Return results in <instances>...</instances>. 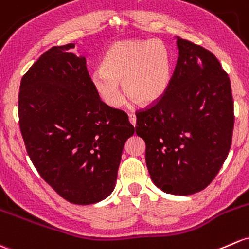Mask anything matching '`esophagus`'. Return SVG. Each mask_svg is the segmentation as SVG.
I'll return each instance as SVG.
<instances>
[{"mask_svg":"<svg viewBox=\"0 0 249 249\" xmlns=\"http://www.w3.org/2000/svg\"><path fill=\"white\" fill-rule=\"evenodd\" d=\"M129 120H130V123H131V124L133 125V126H135L136 125V116L133 113H129Z\"/></svg>","mask_w":249,"mask_h":249,"instance_id":"34e87169","label":"esophagus"}]
</instances>
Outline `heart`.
Masks as SVG:
<instances>
[{"mask_svg": "<svg viewBox=\"0 0 249 249\" xmlns=\"http://www.w3.org/2000/svg\"><path fill=\"white\" fill-rule=\"evenodd\" d=\"M90 81L99 98L112 108L124 104L122 81L125 91L138 103L154 104L171 83V54L156 39L117 41L107 49Z\"/></svg>", "mask_w": 249, "mask_h": 249, "instance_id": "heart-1", "label": "heart"}]
</instances>
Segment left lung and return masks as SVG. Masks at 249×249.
<instances>
[{
  "instance_id": "8db88e82",
  "label": "left lung",
  "mask_w": 249,
  "mask_h": 249,
  "mask_svg": "<svg viewBox=\"0 0 249 249\" xmlns=\"http://www.w3.org/2000/svg\"><path fill=\"white\" fill-rule=\"evenodd\" d=\"M179 57L166 94L136 112L151 180L163 192L204 190L228 156L234 103L228 74L203 46L177 38Z\"/></svg>"
}]
</instances>
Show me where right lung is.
Here are the masks:
<instances>
[{"label":"right lung","mask_w":249,"mask_h":249,"mask_svg":"<svg viewBox=\"0 0 249 249\" xmlns=\"http://www.w3.org/2000/svg\"><path fill=\"white\" fill-rule=\"evenodd\" d=\"M74 48L53 46L21 78L19 125L40 177L65 200L89 205L113 191L135 129L124 111L100 100Z\"/></svg>","instance_id":"1"}]
</instances>
